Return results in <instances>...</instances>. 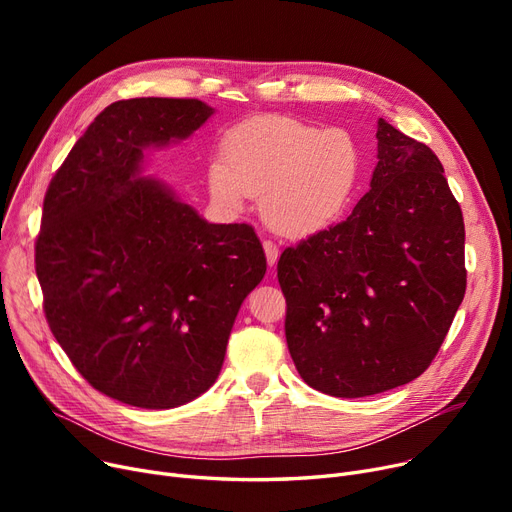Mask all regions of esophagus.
I'll list each match as a JSON object with an SVG mask.
<instances>
[{
	"mask_svg": "<svg viewBox=\"0 0 512 512\" xmlns=\"http://www.w3.org/2000/svg\"><path fill=\"white\" fill-rule=\"evenodd\" d=\"M263 251H265V259H267V265L274 267V265H276V261H278V255H280L278 247L274 245L272 240H263Z\"/></svg>",
	"mask_w": 512,
	"mask_h": 512,
	"instance_id": "esophagus-1",
	"label": "esophagus"
}]
</instances>
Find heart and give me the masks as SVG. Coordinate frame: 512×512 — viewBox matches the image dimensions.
I'll use <instances>...</instances> for the list:
<instances>
[{"instance_id":"heart-1","label":"heart","mask_w":512,"mask_h":512,"mask_svg":"<svg viewBox=\"0 0 512 512\" xmlns=\"http://www.w3.org/2000/svg\"><path fill=\"white\" fill-rule=\"evenodd\" d=\"M224 156L211 161L209 191L236 213L259 197L263 222L288 238L332 226L351 203L361 174L359 145L346 130L267 114L234 126Z\"/></svg>"}]
</instances>
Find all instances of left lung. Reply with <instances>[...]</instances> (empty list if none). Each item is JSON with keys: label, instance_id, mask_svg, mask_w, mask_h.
I'll use <instances>...</instances> for the list:
<instances>
[{"label": "left lung", "instance_id": "8db88e82", "mask_svg": "<svg viewBox=\"0 0 512 512\" xmlns=\"http://www.w3.org/2000/svg\"><path fill=\"white\" fill-rule=\"evenodd\" d=\"M375 137L369 193L278 261L290 357L311 388L338 398L419 378L467 288L463 213L440 159L382 118Z\"/></svg>", "mask_w": 512, "mask_h": 512}]
</instances>
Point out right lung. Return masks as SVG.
I'll list each match as a JSON object with an SVG mask.
<instances>
[{
    "instance_id": "1",
    "label": "right lung",
    "mask_w": 512,
    "mask_h": 512,
    "mask_svg": "<svg viewBox=\"0 0 512 512\" xmlns=\"http://www.w3.org/2000/svg\"><path fill=\"white\" fill-rule=\"evenodd\" d=\"M213 114L199 99L107 105L51 178L35 270L51 334L101 394L174 409L218 380L230 330L265 276L249 224H209L143 149L182 141Z\"/></svg>"
}]
</instances>
